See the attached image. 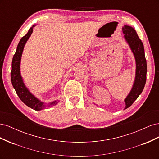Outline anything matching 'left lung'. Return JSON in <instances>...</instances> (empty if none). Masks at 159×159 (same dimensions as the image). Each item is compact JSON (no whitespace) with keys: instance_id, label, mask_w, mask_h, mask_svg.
Segmentation results:
<instances>
[{"instance_id":"8db88e82","label":"left lung","mask_w":159,"mask_h":159,"mask_svg":"<svg viewBox=\"0 0 159 159\" xmlns=\"http://www.w3.org/2000/svg\"><path fill=\"white\" fill-rule=\"evenodd\" d=\"M124 38L127 42L135 59L136 70L133 87L124 102L125 109L129 107L141 95L145 87L147 79V61L143 42L139 39L134 28L130 26L124 25L123 27Z\"/></svg>"}]
</instances>
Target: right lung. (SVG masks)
Listing matches in <instances>:
<instances>
[{"label": "right lung", "instance_id": "right-lung-1", "mask_svg": "<svg viewBox=\"0 0 159 159\" xmlns=\"http://www.w3.org/2000/svg\"><path fill=\"white\" fill-rule=\"evenodd\" d=\"M36 25H33L28 30L26 34L23 36L20 42H19L16 51L14 54L12 61V70H11V82L12 84L13 88L16 91V93L18 95L19 98L20 99L22 102L26 105L28 107H29L36 111H40L44 109L46 107H52L56 105L59 102L58 100H55L54 102H52L48 103L41 102L40 99H38L36 98L30 91L28 88L25 85L22 77L20 74V61L22 54L23 52L24 48L26 44V42L29 39L30 36H31L33 32V28Z\"/></svg>", "mask_w": 159, "mask_h": 159}]
</instances>
